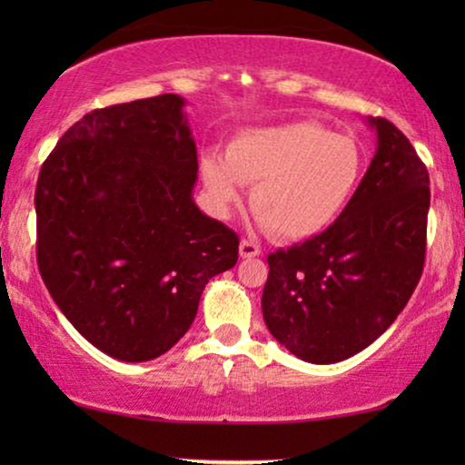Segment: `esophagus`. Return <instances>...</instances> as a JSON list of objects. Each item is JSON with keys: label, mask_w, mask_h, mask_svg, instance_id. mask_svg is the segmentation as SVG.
I'll list each match as a JSON object with an SVG mask.
<instances>
[{"label": "esophagus", "mask_w": 465, "mask_h": 465, "mask_svg": "<svg viewBox=\"0 0 465 465\" xmlns=\"http://www.w3.org/2000/svg\"><path fill=\"white\" fill-rule=\"evenodd\" d=\"M239 253H241V258H256V256H260V247L253 243V241L243 239L239 243Z\"/></svg>", "instance_id": "obj_1"}]
</instances>
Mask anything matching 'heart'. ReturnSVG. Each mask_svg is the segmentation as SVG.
<instances>
[{
	"label": "heart",
	"mask_w": 465,
	"mask_h": 465,
	"mask_svg": "<svg viewBox=\"0 0 465 465\" xmlns=\"http://www.w3.org/2000/svg\"><path fill=\"white\" fill-rule=\"evenodd\" d=\"M361 173L351 137L315 123L245 129L228 142L224 161L203 156L201 177L215 207L228 212L252 188L250 205L272 237L298 243L320 237L347 207Z\"/></svg>",
	"instance_id": "heart-1"
}]
</instances>
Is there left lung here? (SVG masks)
<instances>
[{"label": "left lung", "instance_id": "8db88e82", "mask_svg": "<svg viewBox=\"0 0 465 465\" xmlns=\"http://www.w3.org/2000/svg\"><path fill=\"white\" fill-rule=\"evenodd\" d=\"M351 201L320 237L269 253V332L311 364H334L379 339L415 292L425 262L430 175L385 118Z\"/></svg>", "mask_w": 465, "mask_h": 465}]
</instances>
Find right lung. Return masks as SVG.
Listing matches in <instances>:
<instances>
[{"label": "right lung", "mask_w": 465, "mask_h": 465, "mask_svg": "<svg viewBox=\"0 0 465 465\" xmlns=\"http://www.w3.org/2000/svg\"><path fill=\"white\" fill-rule=\"evenodd\" d=\"M177 94L86 114L35 188L37 266L88 342L154 360L188 328L207 282L237 264V232L193 201L196 145Z\"/></svg>", "instance_id": "right-lung-1"}]
</instances>
